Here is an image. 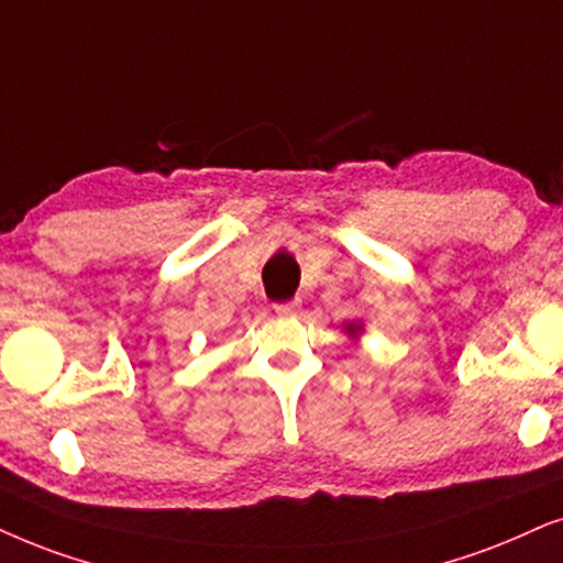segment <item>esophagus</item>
Listing matches in <instances>:
<instances>
[{
  "mask_svg": "<svg viewBox=\"0 0 563 563\" xmlns=\"http://www.w3.org/2000/svg\"><path fill=\"white\" fill-rule=\"evenodd\" d=\"M298 306H301L298 298H290V301H280V303H275V314L277 317H294L298 311Z\"/></svg>",
  "mask_w": 563,
  "mask_h": 563,
  "instance_id": "esophagus-1",
  "label": "esophagus"
}]
</instances>
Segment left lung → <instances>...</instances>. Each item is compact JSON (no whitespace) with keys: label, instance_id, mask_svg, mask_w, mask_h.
Instances as JSON below:
<instances>
[{"label":"left lung","instance_id":"obj_1","mask_svg":"<svg viewBox=\"0 0 563 563\" xmlns=\"http://www.w3.org/2000/svg\"><path fill=\"white\" fill-rule=\"evenodd\" d=\"M347 330H351V332H353V330H355V327H353V324H347Z\"/></svg>","mask_w":563,"mask_h":563}]
</instances>
